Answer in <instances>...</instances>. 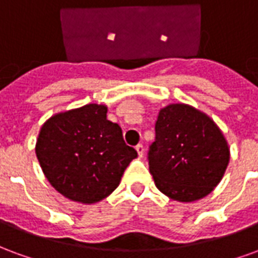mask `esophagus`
<instances>
[{
	"label": "esophagus",
	"instance_id": "obj_1",
	"mask_svg": "<svg viewBox=\"0 0 258 258\" xmlns=\"http://www.w3.org/2000/svg\"><path fill=\"white\" fill-rule=\"evenodd\" d=\"M135 151L138 152V156L142 157L144 156V152H145V148H144V145H142V144H138V145L135 146Z\"/></svg>",
	"mask_w": 258,
	"mask_h": 258
}]
</instances>
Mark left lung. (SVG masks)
<instances>
[{"label":"left lung","mask_w":258,"mask_h":258,"mask_svg":"<svg viewBox=\"0 0 258 258\" xmlns=\"http://www.w3.org/2000/svg\"><path fill=\"white\" fill-rule=\"evenodd\" d=\"M155 131L148 160L162 194L177 202H195L220 184L229 163V148L206 113L171 103L160 109Z\"/></svg>","instance_id":"obj_1"}]
</instances>
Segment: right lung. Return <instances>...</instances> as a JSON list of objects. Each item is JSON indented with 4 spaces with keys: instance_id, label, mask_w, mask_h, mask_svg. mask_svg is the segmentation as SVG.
<instances>
[{
    "instance_id": "1",
    "label": "right lung",
    "mask_w": 258,
    "mask_h": 258,
    "mask_svg": "<svg viewBox=\"0 0 258 258\" xmlns=\"http://www.w3.org/2000/svg\"><path fill=\"white\" fill-rule=\"evenodd\" d=\"M105 105L90 103L53 114L42 124L36 155L42 173L64 198L91 205L116 189L138 156Z\"/></svg>"
}]
</instances>
